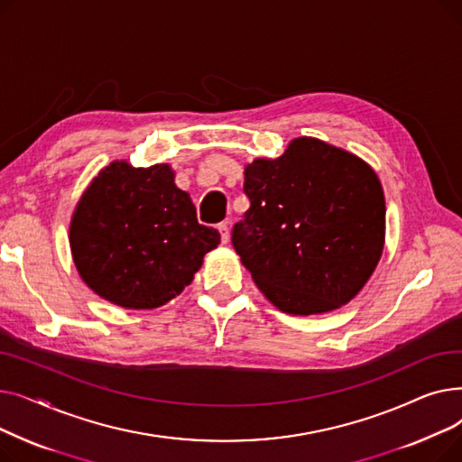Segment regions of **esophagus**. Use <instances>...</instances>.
<instances>
[{"mask_svg": "<svg viewBox=\"0 0 462 462\" xmlns=\"http://www.w3.org/2000/svg\"><path fill=\"white\" fill-rule=\"evenodd\" d=\"M217 230H218V234H221V241H223V244H228V241H230V230H228V225H226V223L217 225Z\"/></svg>", "mask_w": 462, "mask_h": 462, "instance_id": "1", "label": "esophagus"}]
</instances>
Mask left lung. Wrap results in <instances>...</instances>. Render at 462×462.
I'll return each mask as SVG.
<instances>
[{"mask_svg":"<svg viewBox=\"0 0 462 462\" xmlns=\"http://www.w3.org/2000/svg\"><path fill=\"white\" fill-rule=\"evenodd\" d=\"M244 190L251 208L232 245L279 310L322 314L357 296L385 239L383 190L365 161L301 136L247 164Z\"/></svg>","mask_w":462,"mask_h":462,"instance_id":"8db88e82","label":"left lung"}]
</instances>
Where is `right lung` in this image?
I'll return each mask as SVG.
<instances>
[{"instance_id":"1","label":"right lung","mask_w":462,"mask_h":462,"mask_svg":"<svg viewBox=\"0 0 462 462\" xmlns=\"http://www.w3.org/2000/svg\"><path fill=\"white\" fill-rule=\"evenodd\" d=\"M69 244L97 296L125 309H155L190 284L221 234L199 225L168 164L134 168L114 161L79 200Z\"/></svg>"}]
</instances>
